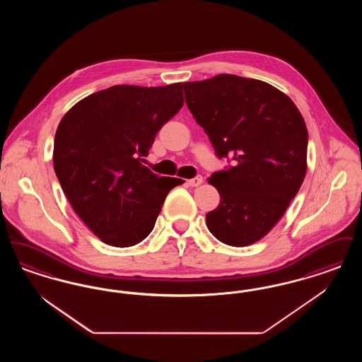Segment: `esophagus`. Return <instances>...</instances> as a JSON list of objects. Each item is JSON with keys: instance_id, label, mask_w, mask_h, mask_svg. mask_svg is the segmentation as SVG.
I'll return each instance as SVG.
<instances>
[{"instance_id": "34e87169", "label": "esophagus", "mask_w": 362, "mask_h": 362, "mask_svg": "<svg viewBox=\"0 0 362 362\" xmlns=\"http://www.w3.org/2000/svg\"><path fill=\"white\" fill-rule=\"evenodd\" d=\"M202 182H204L202 176H197V177H194V179H189V186H192V187H198V186L202 185Z\"/></svg>"}]
</instances>
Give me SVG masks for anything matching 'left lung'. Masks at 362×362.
I'll use <instances>...</instances> for the list:
<instances>
[{"instance_id": "1", "label": "left lung", "mask_w": 362, "mask_h": 362, "mask_svg": "<svg viewBox=\"0 0 362 362\" xmlns=\"http://www.w3.org/2000/svg\"><path fill=\"white\" fill-rule=\"evenodd\" d=\"M183 88L217 156L235 160V167L207 179L221 198L206 214L207 228L228 245L254 244L281 220L304 182V118L289 96L255 78L218 74Z\"/></svg>"}]
</instances>
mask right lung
<instances>
[{"label": "right lung", "instance_id": "obj_1", "mask_svg": "<svg viewBox=\"0 0 362 362\" xmlns=\"http://www.w3.org/2000/svg\"><path fill=\"white\" fill-rule=\"evenodd\" d=\"M182 83L114 86L74 104L54 138V171L81 221L112 247H132L153 229L182 179L142 164L156 134L183 107Z\"/></svg>", "mask_w": 362, "mask_h": 362}]
</instances>
